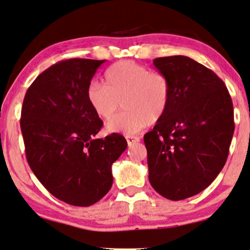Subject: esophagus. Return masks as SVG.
Here are the masks:
<instances>
[{"mask_svg": "<svg viewBox=\"0 0 250 250\" xmlns=\"http://www.w3.org/2000/svg\"><path fill=\"white\" fill-rule=\"evenodd\" d=\"M125 140H127L128 146H133L134 144H136L137 142H140V137H137V136H130V135H128V136H125Z\"/></svg>", "mask_w": 250, "mask_h": 250, "instance_id": "1", "label": "esophagus"}]
</instances>
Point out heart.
Here are the masks:
<instances>
[{
  "instance_id": "1",
  "label": "heart",
  "mask_w": 250,
  "mask_h": 250,
  "mask_svg": "<svg viewBox=\"0 0 250 250\" xmlns=\"http://www.w3.org/2000/svg\"><path fill=\"white\" fill-rule=\"evenodd\" d=\"M87 100L102 120H109L120 108L125 110L107 123L108 133L136 134L167 113L171 99V83L163 72L150 71L131 60L110 66L104 73V85L87 87Z\"/></svg>"
}]
</instances>
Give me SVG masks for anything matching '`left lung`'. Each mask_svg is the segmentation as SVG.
<instances>
[{
  "label": "left lung",
  "instance_id": "1",
  "mask_svg": "<svg viewBox=\"0 0 250 250\" xmlns=\"http://www.w3.org/2000/svg\"><path fill=\"white\" fill-rule=\"evenodd\" d=\"M154 65L169 78L171 99L144 135L149 182L167 199L183 200L205 190L226 163L233 102L224 81L188 57L156 58Z\"/></svg>",
  "mask_w": 250,
  "mask_h": 250
}]
</instances>
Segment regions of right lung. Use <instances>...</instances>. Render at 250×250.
<instances>
[{
	"label": "right lung",
	"mask_w": 250,
	"mask_h": 250,
	"mask_svg": "<svg viewBox=\"0 0 250 250\" xmlns=\"http://www.w3.org/2000/svg\"><path fill=\"white\" fill-rule=\"evenodd\" d=\"M102 62H57L36 78L24 96L21 130L30 167L51 194L73 206H91L107 194L112 164L128 146L120 134L95 138L104 122L86 92Z\"/></svg>",
	"instance_id": "1"
}]
</instances>
